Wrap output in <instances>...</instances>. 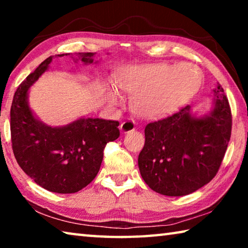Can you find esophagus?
Here are the masks:
<instances>
[{"label":"esophagus","instance_id":"34e87169","mask_svg":"<svg viewBox=\"0 0 248 248\" xmlns=\"http://www.w3.org/2000/svg\"><path fill=\"white\" fill-rule=\"evenodd\" d=\"M134 129H136V123H134V121L131 120V119L125 120L120 124V131L124 132V133L131 132V131H133Z\"/></svg>","mask_w":248,"mask_h":248}]
</instances>
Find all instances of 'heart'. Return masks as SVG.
<instances>
[{
  "label": "heart",
  "instance_id": "heart-1",
  "mask_svg": "<svg viewBox=\"0 0 248 248\" xmlns=\"http://www.w3.org/2000/svg\"><path fill=\"white\" fill-rule=\"evenodd\" d=\"M203 81L202 71L196 64L180 62L170 64L130 66L119 79V87L134 95L133 108L145 118H161L176 110L192 97ZM110 98H120L114 87Z\"/></svg>",
  "mask_w": 248,
  "mask_h": 248
}]
</instances>
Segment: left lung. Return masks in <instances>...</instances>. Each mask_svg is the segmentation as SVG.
I'll return each mask as SVG.
<instances>
[{
    "instance_id": "obj_1",
    "label": "left lung",
    "mask_w": 248,
    "mask_h": 248,
    "mask_svg": "<svg viewBox=\"0 0 248 248\" xmlns=\"http://www.w3.org/2000/svg\"><path fill=\"white\" fill-rule=\"evenodd\" d=\"M213 107L202 117L189 105L167 118L146 124L138 164L151 189L170 197L189 195L211 182L231 138L232 114L220 84Z\"/></svg>"
}]
</instances>
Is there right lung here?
<instances>
[{
    "instance_id": "add662e5",
    "label": "right lung",
    "mask_w": 248,
    "mask_h": 248,
    "mask_svg": "<svg viewBox=\"0 0 248 248\" xmlns=\"http://www.w3.org/2000/svg\"><path fill=\"white\" fill-rule=\"evenodd\" d=\"M63 56L92 64L95 53L58 54ZM52 59L41 62L15 92L11 107L12 148L20 169L36 184L58 194H73L96 177L105 146L118 139L119 123L83 117L63 127H50L37 118L28 105V91Z\"/></svg>"
}]
</instances>
